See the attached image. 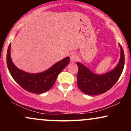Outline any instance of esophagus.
<instances>
[{
    "label": "esophagus",
    "mask_w": 131,
    "mask_h": 131,
    "mask_svg": "<svg viewBox=\"0 0 131 131\" xmlns=\"http://www.w3.org/2000/svg\"><path fill=\"white\" fill-rule=\"evenodd\" d=\"M78 59V56L75 53H72L70 55V60L72 61V62H74V61H76Z\"/></svg>",
    "instance_id": "obj_1"
}]
</instances>
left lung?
Wrapping results in <instances>:
<instances>
[{
    "instance_id": "8db88e82",
    "label": "left lung",
    "mask_w": 131,
    "mask_h": 131,
    "mask_svg": "<svg viewBox=\"0 0 131 131\" xmlns=\"http://www.w3.org/2000/svg\"><path fill=\"white\" fill-rule=\"evenodd\" d=\"M121 49V57L118 64L113 70L103 74H97L91 71L81 63H76L78 67V86L84 94L97 95L108 91L115 84L121 76L124 66V54Z\"/></svg>"
}]
</instances>
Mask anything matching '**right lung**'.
<instances>
[{
  "instance_id": "add662e5",
  "label": "right lung",
  "mask_w": 131,
  "mask_h": 131,
  "mask_svg": "<svg viewBox=\"0 0 131 131\" xmlns=\"http://www.w3.org/2000/svg\"><path fill=\"white\" fill-rule=\"evenodd\" d=\"M10 43L7 53L8 71L15 81L26 91L35 94H42L52 88L58 75L70 63V57H66L53 64L50 68L40 73H29L16 67L10 56Z\"/></svg>"
}]
</instances>
